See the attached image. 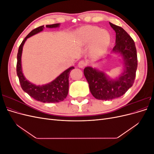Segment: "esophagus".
<instances>
[{
    "mask_svg": "<svg viewBox=\"0 0 154 154\" xmlns=\"http://www.w3.org/2000/svg\"><path fill=\"white\" fill-rule=\"evenodd\" d=\"M87 65V62L86 61H85V60H81V61H80L78 63V67L80 68H83L85 66H86Z\"/></svg>",
    "mask_w": 154,
    "mask_h": 154,
    "instance_id": "obj_1",
    "label": "esophagus"
}]
</instances>
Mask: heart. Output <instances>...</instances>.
<instances>
[{
    "label": "heart",
    "mask_w": 154,
    "mask_h": 154,
    "mask_svg": "<svg viewBox=\"0 0 154 154\" xmlns=\"http://www.w3.org/2000/svg\"><path fill=\"white\" fill-rule=\"evenodd\" d=\"M78 36L83 44L92 43V52L95 54L103 53L110 42V35L106 30L96 26H85L78 30Z\"/></svg>",
    "instance_id": "1"
}]
</instances>
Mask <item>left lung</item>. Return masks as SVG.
<instances>
[{"label": "left lung", "instance_id": "left-lung-1", "mask_svg": "<svg viewBox=\"0 0 154 154\" xmlns=\"http://www.w3.org/2000/svg\"><path fill=\"white\" fill-rule=\"evenodd\" d=\"M116 32V45L113 52L123 57L125 70L119 78L112 80L104 72L87 67L83 73L89 85L90 91L95 98L110 100L123 96L131 87L136 78L137 67V51L134 40L122 27L109 22Z\"/></svg>", "mask_w": 154, "mask_h": 154}]
</instances>
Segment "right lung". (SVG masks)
Returning <instances> with one entry per match:
<instances>
[{
  "instance_id": "1",
  "label": "right lung",
  "mask_w": 154,
  "mask_h": 154,
  "mask_svg": "<svg viewBox=\"0 0 154 154\" xmlns=\"http://www.w3.org/2000/svg\"><path fill=\"white\" fill-rule=\"evenodd\" d=\"M59 26L60 24H54L46 25V27L53 28V27H57ZM44 27V26H42L32 30L22 42L17 53V74L19 79V82L22 90L27 93L32 98L38 101L43 102V103H58L66 99L68 94L69 76L70 72L74 69V67H71L67 69L52 82L42 86H37L27 81L22 72L21 56L23 45L27 38L42 31Z\"/></svg>"
}]
</instances>
